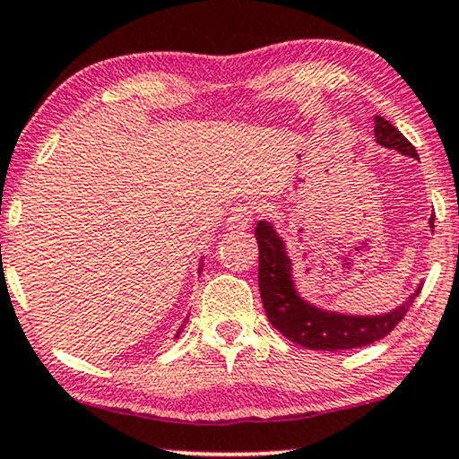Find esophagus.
Instances as JSON below:
<instances>
[{"mask_svg": "<svg viewBox=\"0 0 459 459\" xmlns=\"http://www.w3.org/2000/svg\"><path fill=\"white\" fill-rule=\"evenodd\" d=\"M251 222H254V208L247 204L235 205L227 218V227L230 230H245L251 227Z\"/></svg>", "mask_w": 459, "mask_h": 459, "instance_id": "obj_1", "label": "esophagus"}]
</instances>
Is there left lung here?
<instances>
[{
    "label": "left lung",
    "mask_w": 459,
    "mask_h": 459,
    "mask_svg": "<svg viewBox=\"0 0 459 459\" xmlns=\"http://www.w3.org/2000/svg\"><path fill=\"white\" fill-rule=\"evenodd\" d=\"M374 137L377 143L395 150L402 156L418 160L416 147L391 125L389 120L374 116ZM430 229H435V216H430ZM257 247H260V295L270 325L281 331L293 343L318 351H341L353 347L370 345L383 339L395 328L422 285L395 309L377 316H353L331 312L303 299L295 287L293 262L287 254V245L276 232L274 224L260 221L255 227Z\"/></svg>",
    "instance_id": "8db88e82"
}]
</instances>
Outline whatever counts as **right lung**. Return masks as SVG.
<instances>
[{
  "instance_id": "add662e5",
  "label": "right lung",
  "mask_w": 459,
  "mask_h": 459,
  "mask_svg": "<svg viewBox=\"0 0 459 459\" xmlns=\"http://www.w3.org/2000/svg\"><path fill=\"white\" fill-rule=\"evenodd\" d=\"M202 268H204V262L199 264V273H202ZM185 325H186V322H183V325H180V328H178V331H177V337H178V334H180V331H183V328H185Z\"/></svg>"
}]
</instances>
